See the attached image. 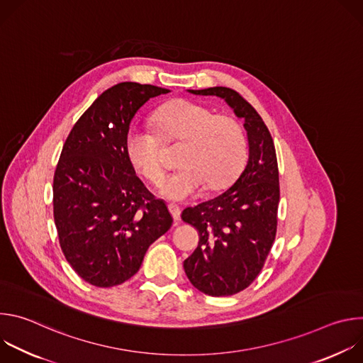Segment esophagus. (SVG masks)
<instances>
[{"mask_svg":"<svg viewBox=\"0 0 363 363\" xmlns=\"http://www.w3.org/2000/svg\"><path fill=\"white\" fill-rule=\"evenodd\" d=\"M168 210H169L174 221L178 223L179 218H181V208H179V206L175 205V203H168Z\"/></svg>","mask_w":363,"mask_h":363,"instance_id":"34e87169","label":"esophagus"}]
</instances>
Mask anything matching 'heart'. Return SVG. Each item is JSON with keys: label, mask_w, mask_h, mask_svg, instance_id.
<instances>
[{"label": "heart", "mask_w": 363, "mask_h": 363, "mask_svg": "<svg viewBox=\"0 0 363 363\" xmlns=\"http://www.w3.org/2000/svg\"><path fill=\"white\" fill-rule=\"evenodd\" d=\"M155 132L133 126L126 135V155L135 169L149 182L164 179V143H182L177 164L161 192L172 201L225 188L241 171L247 158V138L242 126L231 116L214 115L211 109L191 100H175L153 116Z\"/></svg>", "instance_id": "b5f03b06"}]
</instances>
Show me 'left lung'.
Returning <instances> with one entry per match:
<instances>
[{"instance_id":"1","label":"left lung","mask_w":363,"mask_h":363,"mask_svg":"<svg viewBox=\"0 0 363 363\" xmlns=\"http://www.w3.org/2000/svg\"><path fill=\"white\" fill-rule=\"evenodd\" d=\"M189 91L224 99L244 119L248 136V162L235 184L181 216L199 235L196 250L184 262L186 277L205 294L233 296L260 274L276 238L280 199L276 147L262 116L238 91L230 87Z\"/></svg>"}]
</instances>
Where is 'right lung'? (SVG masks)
<instances>
[{
    "label": "right lung",
    "instance_id": "1",
    "mask_svg": "<svg viewBox=\"0 0 363 363\" xmlns=\"http://www.w3.org/2000/svg\"><path fill=\"white\" fill-rule=\"evenodd\" d=\"M152 84L123 82L103 91L70 130L53 179V214L62 251L89 284L113 287L135 276L149 245L172 217L136 177L126 155L135 113Z\"/></svg>",
    "mask_w": 363,
    "mask_h": 363
}]
</instances>
